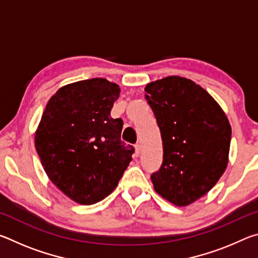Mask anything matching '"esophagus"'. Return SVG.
I'll use <instances>...</instances> for the list:
<instances>
[{
  "label": "esophagus",
  "mask_w": 258,
  "mask_h": 258,
  "mask_svg": "<svg viewBox=\"0 0 258 258\" xmlns=\"http://www.w3.org/2000/svg\"><path fill=\"white\" fill-rule=\"evenodd\" d=\"M140 152H141V146L140 145H135V156H139Z\"/></svg>",
  "instance_id": "esophagus-1"
}]
</instances>
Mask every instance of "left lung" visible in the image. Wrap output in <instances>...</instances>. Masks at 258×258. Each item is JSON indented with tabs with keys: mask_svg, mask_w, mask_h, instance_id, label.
Instances as JSON below:
<instances>
[{
	"mask_svg": "<svg viewBox=\"0 0 258 258\" xmlns=\"http://www.w3.org/2000/svg\"><path fill=\"white\" fill-rule=\"evenodd\" d=\"M163 141V164L151 174L156 192L187 206L212 189L228 166L231 126L202 86L169 76L146 86Z\"/></svg>",
	"mask_w": 258,
	"mask_h": 258,
	"instance_id": "1",
	"label": "left lung"
}]
</instances>
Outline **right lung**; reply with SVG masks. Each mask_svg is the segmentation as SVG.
Segmentation results:
<instances>
[{
	"instance_id": "add662e5",
	"label": "right lung",
	"mask_w": 258,
	"mask_h": 258,
	"mask_svg": "<svg viewBox=\"0 0 258 258\" xmlns=\"http://www.w3.org/2000/svg\"><path fill=\"white\" fill-rule=\"evenodd\" d=\"M120 89L104 78L68 84L47 102L35 148L50 180L81 205L111 194L132 160L120 140L123 119L110 116Z\"/></svg>"
}]
</instances>
